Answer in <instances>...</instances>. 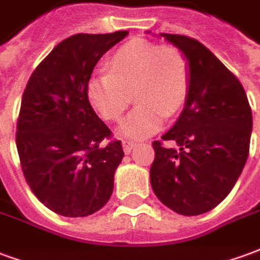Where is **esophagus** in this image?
<instances>
[{
  "instance_id": "1",
  "label": "esophagus",
  "mask_w": 260,
  "mask_h": 260,
  "mask_svg": "<svg viewBox=\"0 0 260 260\" xmlns=\"http://www.w3.org/2000/svg\"><path fill=\"white\" fill-rule=\"evenodd\" d=\"M136 146V142L132 141H122V147H124V152L128 154V153L132 152V149Z\"/></svg>"
}]
</instances>
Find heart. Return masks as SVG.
Returning a JSON list of instances; mask_svg holds the SVG:
<instances>
[{"mask_svg": "<svg viewBox=\"0 0 260 260\" xmlns=\"http://www.w3.org/2000/svg\"><path fill=\"white\" fill-rule=\"evenodd\" d=\"M191 87V65L181 48L134 39L119 46L107 61V72L87 83V99L106 121L117 122L135 96L136 107L119 134L143 139L157 132L166 115L185 103Z\"/></svg>", "mask_w": 260, "mask_h": 260, "instance_id": "1", "label": "heart"}]
</instances>
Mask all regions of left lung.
<instances>
[{
    "instance_id": "1",
    "label": "left lung",
    "mask_w": 260,
    "mask_h": 260,
    "mask_svg": "<svg viewBox=\"0 0 260 260\" xmlns=\"http://www.w3.org/2000/svg\"><path fill=\"white\" fill-rule=\"evenodd\" d=\"M181 48L191 65V87L182 113L152 143L150 184L158 201L184 216H198L225 199L249 154L252 110L235 76L201 42L160 33ZM173 140L177 148H164Z\"/></svg>"
}]
</instances>
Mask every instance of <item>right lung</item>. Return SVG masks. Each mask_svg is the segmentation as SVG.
<instances>
[{"mask_svg": "<svg viewBox=\"0 0 260 260\" xmlns=\"http://www.w3.org/2000/svg\"><path fill=\"white\" fill-rule=\"evenodd\" d=\"M126 35L65 39L37 65L23 91L16 124L22 171L37 199L65 217L93 214L113 193L124 150L91 108L87 83L103 54Z\"/></svg>", "mask_w": 260, "mask_h": 260, "instance_id": "obj_1", "label": "right lung"}]
</instances>
